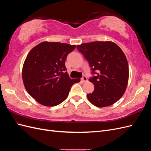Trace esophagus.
<instances>
[{
    "label": "esophagus",
    "mask_w": 151,
    "mask_h": 151,
    "mask_svg": "<svg viewBox=\"0 0 151 151\" xmlns=\"http://www.w3.org/2000/svg\"><path fill=\"white\" fill-rule=\"evenodd\" d=\"M81 81L83 82V83H86V82L88 81V78H87V77L85 76H83V78L81 79Z\"/></svg>",
    "instance_id": "1"
}]
</instances>
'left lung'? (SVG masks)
<instances>
[{
    "label": "left lung",
    "instance_id": "1",
    "mask_svg": "<svg viewBox=\"0 0 151 151\" xmlns=\"http://www.w3.org/2000/svg\"><path fill=\"white\" fill-rule=\"evenodd\" d=\"M77 48L96 74L89 79L94 90L87 94L89 101L99 108L115 103L125 92L129 82V64L125 53L109 41L85 43L77 45Z\"/></svg>",
    "mask_w": 151,
    "mask_h": 151
}]
</instances>
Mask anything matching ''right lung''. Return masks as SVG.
I'll return each instance as SVG.
<instances>
[{
    "instance_id": "1",
    "label": "right lung",
    "mask_w": 151,
    "mask_h": 151,
    "mask_svg": "<svg viewBox=\"0 0 151 151\" xmlns=\"http://www.w3.org/2000/svg\"><path fill=\"white\" fill-rule=\"evenodd\" d=\"M75 45L43 42L31 50L22 69L24 88L38 103L55 106L67 98L71 86L80 79H70L65 62Z\"/></svg>"
}]
</instances>
